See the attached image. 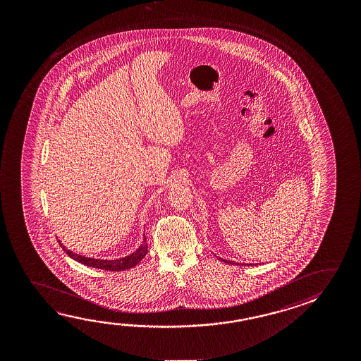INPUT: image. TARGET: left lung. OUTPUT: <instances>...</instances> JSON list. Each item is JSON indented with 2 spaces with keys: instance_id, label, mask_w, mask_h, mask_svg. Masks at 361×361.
<instances>
[{
  "instance_id": "8db88e82",
  "label": "left lung",
  "mask_w": 361,
  "mask_h": 361,
  "mask_svg": "<svg viewBox=\"0 0 361 361\" xmlns=\"http://www.w3.org/2000/svg\"><path fill=\"white\" fill-rule=\"evenodd\" d=\"M220 259L223 260V262H224V263H228V264H239V263H235V262H231V260H226V259H223V258H220ZM248 266H252V264H248Z\"/></svg>"
}]
</instances>
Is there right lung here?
<instances>
[{
    "mask_svg": "<svg viewBox=\"0 0 361 361\" xmlns=\"http://www.w3.org/2000/svg\"><path fill=\"white\" fill-rule=\"evenodd\" d=\"M60 247L64 249L66 255L71 257V259L77 260L79 263H82L84 266L93 267V268H98V269H104V271H112V272H119V271H126V269H130L132 267L138 264L143 257L147 255V244H146V237H143V243L140 245V248L137 249L136 252H133L132 255H127L124 258H119V259L106 260V259H94V258H88V257H83V255H75L69 249H66L60 240H58Z\"/></svg>",
    "mask_w": 361,
    "mask_h": 361,
    "instance_id": "add662e5",
    "label": "right lung"
}]
</instances>
